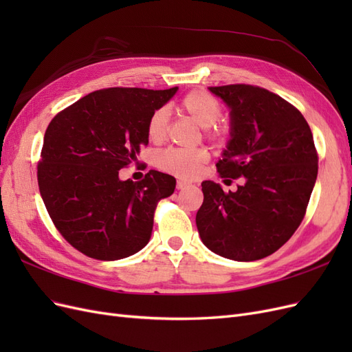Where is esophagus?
Wrapping results in <instances>:
<instances>
[{"label":"esophagus","instance_id":"esophagus-1","mask_svg":"<svg viewBox=\"0 0 352 352\" xmlns=\"http://www.w3.org/2000/svg\"><path fill=\"white\" fill-rule=\"evenodd\" d=\"M188 186H190V184L189 182H186V180H177V184H176V188L177 189H185V188H188Z\"/></svg>","mask_w":352,"mask_h":352}]
</instances>
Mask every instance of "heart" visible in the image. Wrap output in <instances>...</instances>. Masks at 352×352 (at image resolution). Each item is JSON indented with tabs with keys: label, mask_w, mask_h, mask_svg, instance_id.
Wrapping results in <instances>:
<instances>
[{
	"label": "heart",
	"mask_w": 352,
	"mask_h": 352,
	"mask_svg": "<svg viewBox=\"0 0 352 352\" xmlns=\"http://www.w3.org/2000/svg\"><path fill=\"white\" fill-rule=\"evenodd\" d=\"M179 109L185 113L190 120L198 126L204 127L206 136L214 142L225 141L230 133V127L225 122H219L221 116V105L217 98L202 89L190 91L180 101ZM168 132V113L166 109L155 110L146 123V135L150 141L160 144L166 140ZM208 162V153L204 148L197 150H166L158 153L155 157V166L164 172L177 176L180 179L198 177Z\"/></svg>",
	"instance_id": "1"
}]
</instances>
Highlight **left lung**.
I'll list each match as a JSON object with an SVG mask.
<instances>
[{
  "label": "left lung",
  "mask_w": 352,
  "mask_h": 352,
  "mask_svg": "<svg viewBox=\"0 0 352 352\" xmlns=\"http://www.w3.org/2000/svg\"><path fill=\"white\" fill-rule=\"evenodd\" d=\"M230 109V141L217 172L235 192L202 182L197 228L206 247L235 261L267 257L301 225L317 179L310 126L292 104L254 85L210 87Z\"/></svg>",
  "instance_id": "left-lung-1"
}]
</instances>
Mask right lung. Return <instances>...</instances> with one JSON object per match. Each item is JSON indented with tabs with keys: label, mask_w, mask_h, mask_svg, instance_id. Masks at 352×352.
Returning a JSON list of instances; mask_svg holds the SVG:
<instances>
[{
	"label": "right lung",
	"mask_w": 352,
	"mask_h": 352,
	"mask_svg": "<svg viewBox=\"0 0 352 352\" xmlns=\"http://www.w3.org/2000/svg\"><path fill=\"white\" fill-rule=\"evenodd\" d=\"M176 91H94L50 122L39 192L61 236L88 257L126 258L150 241L158 201L175 192L176 179L150 170L133 182L120 180L119 170L148 145V119Z\"/></svg>",
	"instance_id": "obj_1"
}]
</instances>
